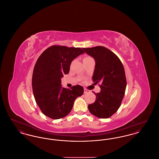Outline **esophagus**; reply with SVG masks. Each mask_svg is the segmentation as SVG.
I'll return each instance as SVG.
<instances>
[{"instance_id": "34e87169", "label": "esophagus", "mask_w": 159, "mask_h": 159, "mask_svg": "<svg viewBox=\"0 0 159 159\" xmlns=\"http://www.w3.org/2000/svg\"><path fill=\"white\" fill-rule=\"evenodd\" d=\"M91 91L88 89H84V93H90Z\"/></svg>"}]
</instances>
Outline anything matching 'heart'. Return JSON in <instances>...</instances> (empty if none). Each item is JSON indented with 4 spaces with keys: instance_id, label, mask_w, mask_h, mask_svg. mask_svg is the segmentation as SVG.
<instances>
[{
    "instance_id": "b5f03b06",
    "label": "heart",
    "mask_w": 159,
    "mask_h": 159,
    "mask_svg": "<svg viewBox=\"0 0 159 159\" xmlns=\"http://www.w3.org/2000/svg\"><path fill=\"white\" fill-rule=\"evenodd\" d=\"M92 58L91 57H89V56H85V57H84L83 58V61H84L88 60H89V59H91Z\"/></svg>"
}]
</instances>
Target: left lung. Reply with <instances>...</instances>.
I'll return each instance as SVG.
<instances>
[{
    "label": "left lung",
    "instance_id": "obj_1",
    "mask_svg": "<svg viewBox=\"0 0 159 159\" xmlns=\"http://www.w3.org/2000/svg\"><path fill=\"white\" fill-rule=\"evenodd\" d=\"M83 49L95 61L92 79L101 88L100 92L94 93L97 99L88 105V109L98 118H109L118 110L125 95L126 79L123 66L115 53L104 46Z\"/></svg>",
    "mask_w": 159,
    "mask_h": 159
}]
</instances>
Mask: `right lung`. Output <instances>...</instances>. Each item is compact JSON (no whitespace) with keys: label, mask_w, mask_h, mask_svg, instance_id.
Instances as JSON below:
<instances>
[{"label":"right lung","mask_w":159,"mask_h":159,"mask_svg":"<svg viewBox=\"0 0 159 159\" xmlns=\"http://www.w3.org/2000/svg\"><path fill=\"white\" fill-rule=\"evenodd\" d=\"M83 53L80 48L53 45L39 57L33 70L32 88L36 102L46 116L55 120L66 116L75 99L83 95L82 86H73L70 89L62 88L61 79L69 73L72 61Z\"/></svg>","instance_id":"right-lung-1"}]
</instances>
